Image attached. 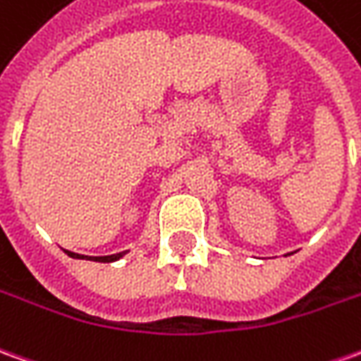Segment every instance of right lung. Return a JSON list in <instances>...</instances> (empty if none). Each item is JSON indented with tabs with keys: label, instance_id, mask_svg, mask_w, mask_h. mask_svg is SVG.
I'll return each mask as SVG.
<instances>
[{
	"label": "right lung",
	"instance_id": "1",
	"mask_svg": "<svg viewBox=\"0 0 361 361\" xmlns=\"http://www.w3.org/2000/svg\"><path fill=\"white\" fill-rule=\"evenodd\" d=\"M70 256V258H78V259H92V262H103V264H109V262H117V259H121L125 254H127V250L125 252H119V254H111V256H84V254H75V252H70V250H64Z\"/></svg>",
	"mask_w": 361,
	"mask_h": 361
}]
</instances>
